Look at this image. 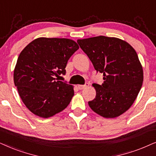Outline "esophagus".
I'll return each mask as SVG.
<instances>
[{
	"label": "esophagus",
	"instance_id": "esophagus-1",
	"mask_svg": "<svg viewBox=\"0 0 156 156\" xmlns=\"http://www.w3.org/2000/svg\"><path fill=\"white\" fill-rule=\"evenodd\" d=\"M88 86H89V83H86L84 85H78V88L79 90H83V89H84L85 88L88 87Z\"/></svg>",
	"mask_w": 156,
	"mask_h": 156
}]
</instances>
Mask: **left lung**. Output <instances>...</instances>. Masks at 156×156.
Wrapping results in <instances>:
<instances>
[{"mask_svg": "<svg viewBox=\"0 0 156 156\" xmlns=\"http://www.w3.org/2000/svg\"><path fill=\"white\" fill-rule=\"evenodd\" d=\"M77 42L97 73L104 76L101 85L93 84L96 95L88 105L105 118L119 117L133 105L143 85V67L137 52L115 37L98 36Z\"/></svg>", "mask_w": 156, "mask_h": 156, "instance_id": "1", "label": "left lung"}]
</instances>
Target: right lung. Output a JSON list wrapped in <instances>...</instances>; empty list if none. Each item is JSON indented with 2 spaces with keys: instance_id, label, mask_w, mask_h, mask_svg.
Here are the masks:
<instances>
[{
  "instance_id": "add662e5",
  "label": "right lung",
  "mask_w": 156,
  "mask_h": 156,
  "mask_svg": "<svg viewBox=\"0 0 156 156\" xmlns=\"http://www.w3.org/2000/svg\"><path fill=\"white\" fill-rule=\"evenodd\" d=\"M78 49L71 39L40 37L21 51L13 80L23 104L35 115L52 117L70 104L73 87L56 77L66 75L68 61Z\"/></svg>"
}]
</instances>
